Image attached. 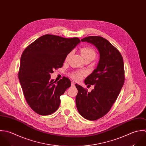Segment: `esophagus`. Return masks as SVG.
I'll use <instances>...</instances> for the list:
<instances>
[{"mask_svg": "<svg viewBox=\"0 0 146 146\" xmlns=\"http://www.w3.org/2000/svg\"><path fill=\"white\" fill-rule=\"evenodd\" d=\"M71 86H72V87H74V86H75V83H74V82H73V81L71 82Z\"/></svg>", "mask_w": 146, "mask_h": 146, "instance_id": "esophagus-1", "label": "esophagus"}]
</instances>
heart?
<instances>
[{"mask_svg":"<svg viewBox=\"0 0 146 146\" xmlns=\"http://www.w3.org/2000/svg\"><path fill=\"white\" fill-rule=\"evenodd\" d=\"M80 52L83 56V58L84 59L91 58L93 59H95L96 55V51L95 49L90 46H84L80 49ZM70 55V54L68 55L67 57ZM85 75V72L83 71H76L70 74V76L74 79L75 80L79 81L82 79V78Z\"/></svg>","mask_w":146,"mask_h":146,"instance_id":"b5f03b06","label":"heart"}]
</instances>
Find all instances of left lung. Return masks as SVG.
Wrapping results in <instances>:
<instances>
[{
  "mask_svg": "<svg viewBox=\"0 0 146 146\" xmlns=\"http://www.w3.org/2000/svg\"><path fill=\"white\" fill-rule=\"evenodd\" d=\"M94 44L100 53L97 68L85 79V84L95 88L91 92L75 84L78 92L76 105L84 118L95 121L104 117L117 100L125 82L123 58L107 40L100 36H88L81 40Z\"/></svg>",
  "mask_w": 146,
  "mask_h": 146,
  "instance_id": "left-lung-1",
  "label": "left lung"
}]
</instances>
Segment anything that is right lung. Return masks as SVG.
<instances>
[{
  "label": "right lung",
  "mask_w": 146,
  "mask_h": 146,
  "mask_svg": "<svg viewBox=\"0 0 146 146\" xmlns=\"http://www.w3.org/2000/svg\"><path fill=\"white\" fill-rule=\"evenodd\" d=\"M80 42L78 37L66 38L45 35L25 49L21 55L19 79L29 106L42 115L54 113L60 103V96L71 86L63 77L55 84L50 74L61 68L67 55Z\"/></svg>",
  "instance_id": "add662e5"
}]
</instances>
